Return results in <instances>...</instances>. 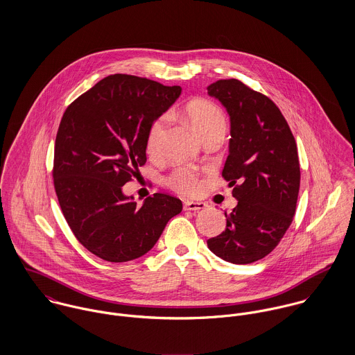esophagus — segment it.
Here are the masks:
<instances>
[{
	"label": "esophagus",
	"instance_id": "obj_1",
	"mask_svg": "<svg viewBox=\"0 0 355 355\" xmlns=\"http://www.w3.org/2000/svg\"><path fill=\"white\" fill-rule=\"evenodd\" d=\"M206 207L203 202H196V201H187L184 203V210H191V211H198Z\"/></svg>",
	"mask_w": 355,
	"mask_h": 355
}]
</instances>
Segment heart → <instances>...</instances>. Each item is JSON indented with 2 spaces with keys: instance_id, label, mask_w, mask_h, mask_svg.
<instances>
[{
  "instance_id": "1",
  "label": "heart",
  "mask_w": 355,
  "mask_h": 355,
  "mask_svg": "<svg viewBox=\"0 0 355 355\" xmlns=\"http://www.w3.org/2000/svg\"><path fill=\"white\" fill-rule=\"evenodd\" d=\"M186 114L191 121L194 130L201 138H206L210 134L224 132L227 130V121L221 109L205 100H196L189 102L186 106ZM165 128V117L157 119L150 127L146 138V150L155 157L159 152V145ZM166 183L171 189L178 193L193 194L200 189V176L197 172L187 168L175 169L166 179Z\"/></svg>"
}]
</instances>
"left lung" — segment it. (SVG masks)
Returning a JSON list of instances; mask_svg holds the SVG:
<instances>
[{
    "instance_id": "obj_1",
    "label": "left lung",
    "mask_w": 355,
    "mask_h": 355,
    "mask_svg": "<svg viewBox=\"0 0 355 355\" xmlns=\"http://www.w3.org/2000/svg\"><path fill=\"white\" fill-rule=\"evenodd\" d=\"M231 119L230 154L223 178L238 200L227 228L207 241L217 257L252 263L270 253L290 228L301 169L295 138L276 103L238 79L207 86Z\"/></svg>"
}]
</instances>
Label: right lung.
<instances>
[{"label": "right lung", "instance_id": "obj_1", "mask_svg": "<svg viewBox=\"0 0 355 355\" xmlns=\"http://www.w3.org/2000/svg\"><path fill=\"white\" fill-rule=\"evenodd\" d=\"M182 93L146 78H103L65 109L55 137L53 183L76 239L109 262L148 253L182 201L155 193L138 206L121 187L146 164L153 121Z\"/></svg>", "mask_w": 355, "mask_h": 355}]
</instances>
